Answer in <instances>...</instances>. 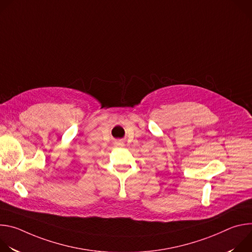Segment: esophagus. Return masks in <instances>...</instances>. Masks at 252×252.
Wrapping results in <instances>:
<instances>
[{"mask_svg":"<svg viewBox=\"0 0 252 252\" xmlns=\"http://www.w3.org/2000/svg\"><path fill=\"white\" fill-rule=\"evenodd\" d=\"M115 146L116 147H124L125 146V142H124L123 139H117L115 141Z\"/></svg>","mask_w":252,"mask_h":252,"instance_id":"34e87169","label":"esophagus"}]
</instances>
